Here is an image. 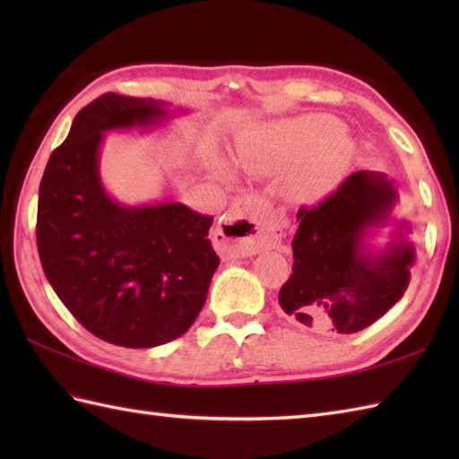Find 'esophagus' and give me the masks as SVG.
I'll return each instance as SVG.
<instances>
[{
  "label": "esophagus",
  "instance_id": "esophagus-1",
  "mask_svg": "<svg viewBox=\"0 0 459 459\" xmlns=\"http://www.w3.org/2000/svg\"><path fill=\"white\" fill-rule=\"evenodd\" d=\"M278 238L280 232L266 201L255 195L232 204L212 230V247L227 258L258 255Z\"/></svg>",
  "mask_w": 459,
  "mask_h": 459
}]
</instances>
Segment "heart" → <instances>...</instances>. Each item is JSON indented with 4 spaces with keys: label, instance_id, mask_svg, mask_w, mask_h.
<instances>
[{
    "label": "heart",
    "instance_id": "obj_1",
    "mask_svg": "<svg viewBox=\"0 0 459 459\" xmlns=\"http://www.w3.org/2000/svg\"><path fill=\"white\" fill-rule=\"evenodd\" d=\"M335 118L321 114L268 124L237 153L242 169L280 173L290 168L286 187L294 199H314L343 175L351 143ZM229 178L227 169H221Z\"/></svg>",
    "mask_w": 459,
    "mask_h": 459
}]
</instances>
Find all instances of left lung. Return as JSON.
Instances as JSON below:
<instances>
[{"label": "left lung", "instance_id": "obj_1", "mask_svg": "<svg viewBox=\"0 0 459 459\" xmlns=\"http://www.w3.org/2000/svg\"><path fill=\"white\" fill-rule=\"evenodd\" d=\"M396 203L393 179L357 171L317 207L298 211L294 266L278 296L291 319L349 335L375 324L404 296L416 248L411 222L394 217ZM380 236L387 237L383 246L376 242Z\"/></svg>", "mask_w": 459, "mask_h": 459}]
</instances>
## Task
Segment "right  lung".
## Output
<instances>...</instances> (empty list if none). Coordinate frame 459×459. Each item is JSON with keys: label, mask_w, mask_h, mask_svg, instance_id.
<instances>
[{"label": "right lung", "mask_w": 459, "mask_h": 459, "mask_svg": "<svg viewBox=\"0 0 459 459\" xmlns=\"http://www.w3.org/2000/svg\"><path fill=\"white\" fill-rule=\"evenodd\" d=\"M185 110L108 92L82 108L39 185L37 248L65 307L102 341L130 349L181 337L207 299L219 256L212 217L175 201L126 204L100 179L106 132L153 130Z\"/></svg>", "instance_id": "obj_1"}]
</instances>
